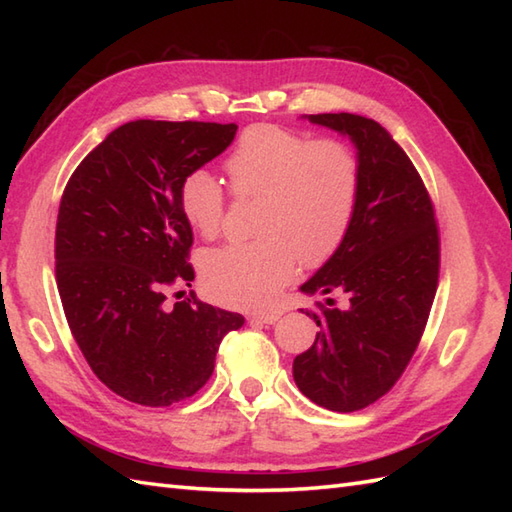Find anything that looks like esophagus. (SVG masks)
<instances>
[{"mask_svg": "<svg viewBox=\"0 0 512 512\" xmlns=\"http://www.w3.org/2000/svg\"><path fill=\"white\" fill-rule=\"evenodd\" d=\"M281 319V312H257L250 317V321H259V323H266V325H273Z\"/></svg>", "mask_w": 512, "mask_h": 512, "instance_id": "34e87169", "label": "esophagus"}]
</instances>
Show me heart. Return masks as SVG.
<instances>
[{"label":"heart","instance_id":"1","mask_svg":"<svg viewBox=\"0 0 512 512\" xmlns=\"http://www.w3.org/2000/svg\"><path fill=\"white\" fill-rule=\"evenodd\" d=\"M226 173L237 198H257L255 233L202 257V281L228 306L262 308L303 266L330 259L350 231L361 191L358 160L336 140H310L279 125H253L228 154ZM180 209L195 233L222 231L224 189L211 171L193 169L180 182Z\"/></svg>","mask_w":512,"mask_h":512}]
</instances>
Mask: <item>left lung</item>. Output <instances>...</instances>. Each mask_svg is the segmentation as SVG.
<instances>
[{"label":"left lung","instance_id":"1","mask_svg":"<svg viewBox=\"0 0 512 512\" xmlns=\"http://www.w3.org/2000/svg\"><path fill=\"white\" fill-rule=\"evenodd\" d=\"M301 118L350 140L361 169L350 231L299 286L303 295L343 290L350 306L306 310L319 332L292 363L303 396L347 413L387 394L416 352L438 288V228L416 167L383 125L347 112Z\"/></svg>","mask_w":512,"mask_h":512}]
</instances>
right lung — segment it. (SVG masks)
<instances>
[{
	"mask_svg": "<svg viewBox=\"0 0 512 512\" xmlns=\"http://www.w3.org/2000/svg\"><path fill=\"white\" fill-rule=\"evenodd\" d=\"M235 134V123H125L83 158L63 191L54 259L65 319L101 383L136 405L193 396L211 378L224 336L244 325L242 314L195 292L173 306L165 297L195 279L180 182Z\"/></svg>",
	"mask_w": 512,
	"mask_h": 512,
	"instance_id": "add662e5",
	"label": "right lung"
}]
</instances>
